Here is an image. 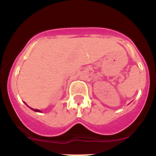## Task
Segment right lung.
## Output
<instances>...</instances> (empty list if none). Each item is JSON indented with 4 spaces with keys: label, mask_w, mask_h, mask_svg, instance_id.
<instances>
[{
    "label": "right lung",
    "mask_w": 156,
    "mask_h": 156,
    "mask_svg": "<svg viewBox=\"0 0 156 156\" xmlns=\"http://www.w3.org/2000/svg\"><path fill=\"white\" fill-rule=\"evenodd\" d=\"M31 109H32V110H34V112H41V111H40V110H38V109H33V108H31Z\"/></svg>",
    "instance_id": "add662e5"
}]
</instances>
